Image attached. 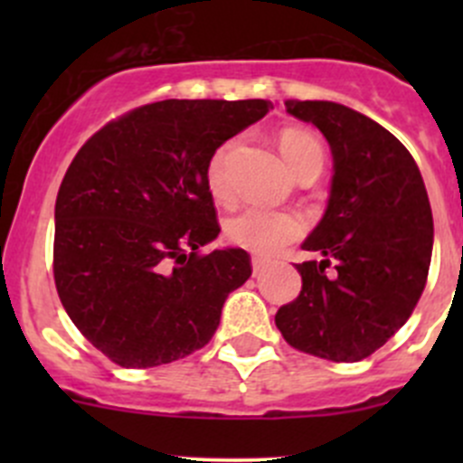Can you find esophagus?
Masks as SVG:
<instances>
[{"label": "esophagus", "instance_id": "obj_1", "mask_svg": "<svg viewBox=\"0 0 463 463\" xmlns=\"http://www.w3.org/2000/svg\"><path fill=\"white\" fill-rule=\"evenodd\" d=\"M266 266H269V260H264V258H253V273H255V275L264 273Z\"/></svg>", "mask_w": 463, "mask_h": 463}]
</instances>
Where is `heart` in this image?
I'll return each mask as SVG.
<instances>
[{"label": "heart", "mask_w": 463, "mask_h": 463, "mask_svg": "<svg viewBox=\"0 0 463 463\" xmlns=\"http://www.w3.org/2000/svg\"><path fill=\"white\" fill-rule=\"evenodd\" d=\"M279 152L284 161L291 167L296 176L307 175V172H322L325 165V149L318 138L307 129L288 128L282 129L278 137ZM232 149V141L219 145L210 154L205 163V185L214 202L231 203L232 202V184L228 175V154ZM305 232V222L293 213H275V210L264 208H246L240 214L231 217L223 226V237L228 244L244 249L253 255L279 253L287 244L300 240Z\"/></svg>", "instance_id": "obj_1"}]
</instances>
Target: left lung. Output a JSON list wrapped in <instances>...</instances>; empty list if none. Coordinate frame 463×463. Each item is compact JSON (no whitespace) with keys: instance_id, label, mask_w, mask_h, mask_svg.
I'll list each match as a JSON object with an SVG mask.
<instances>
[{"instance_id":"8db88e82","label":"left lung","mask_w":463,"mask_h":463,"mask_svg":"<svg viewBox=\"0 0 463 463\" xmlns=\"http://www.w3.org/2000/svg\"><path fill=\"white\" fill-rule=\"evenodd\" d=\"M314 123L334 154L326 213L302 249V291L275 314L298 352L356 363L381 349L412 316L428 282L432 210L421 172L405 145L349 107L287 102Z\"/></svg>"}]
</instances>
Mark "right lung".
Masks as SVG:
<instances>
[{"instance_id": "add662e5", "label": "right lung", "mask_w": 463, "mask_h": 463, "mask_svg": "<svg viewBox=\"0 0 463 463\" xmlns=\"http://www.w3.org/2000/svg\"><path fill=\"white\" fill-rule=\"evenodd\" d=\"M269 100H161L109 120L78 149L55 199L53 279L89 343L120 367L190 356L253 273L219 235L210 154Z\"/></svg>"}]
</instances>
